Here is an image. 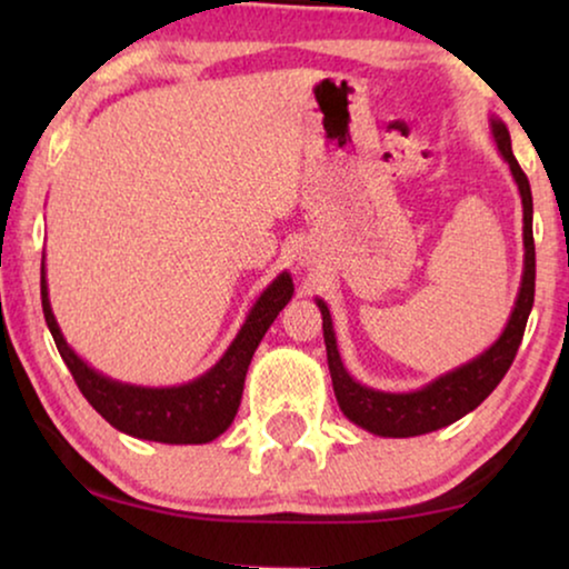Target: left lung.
I'll return each instance as SVG.
<instances>
[{"mask_svg": "<svg viewBox=\"0 0 569 569\" xmlns=\"http://www.w3.org/2000/svg\"><path fill=\"white\" fill-rule=\"evenodd\" d=\"M492 134L497 142V150L510 166V173L516 178L520 201H523V279H520V290L516 308H512L510 321L487 352L473 357L471 362L461 365V368L446 372V376L435 378L419 391L409 393H386L368 388L349 376L345 362H341L337 337H333L331 313L323 300H316L323 316V341H326V357H329V372L333 393H337L339 409L345 411L349 422L360 425L362 430L380 438H415V435L435 432L440 427L453 425L479 407L489 393L495 391L497 383L510 370L512 360H516L520 339H523L528 316L533 308V290H536V248H533V197L531 183L523 170H520L516 154L510 147L508 127L500 119H492Z\"/></svg>", "mask_w": 569, "mask_h": 569, "instance_id": "left-lung-1", "label": "left lung"}]
</instances>
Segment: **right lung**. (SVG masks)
Wrapping results in <instances>:
<instances>
[{"label": "right lung", "instance_id": "1", "mask_svg": "<svg viewBox=\"0 0 569 569\" xmlns=\"http://www.w3.org/2000/svg\"><path fill=\"white\" fill-rule=\"evenodd\" d=\"M292 292V277L282 271L253 302L238 337L232 339L228 352L220 357V362L212 370L183 386L144 388L100 376L98 370H92L88 362L74 355V349L61 337L57 318L51 313L49 284H46V269L41 267V302L46 323H49L51 337L57 341L61 360L67 362L77 388L90 401V407L108 425L131 435V438L170 442V446L209 442L220 438L232 425L256 347H259L269 326L274 323L279 310L290 302Z\"/></svg>", "mask_w": 569, "mask_h": 569}]
</instances>
